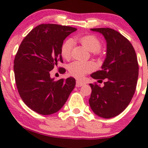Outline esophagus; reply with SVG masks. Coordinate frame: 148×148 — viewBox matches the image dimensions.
Returning a JSON list of instances; mask_svg holds the SVG:
<instances>
[{
  "mask_svg": "<svg viewBox=\"0 0 148 148\" xmlns=\"http://www.w3.org/2000/svg\"><path fill=\"white\" fill-rule=\"evenodd\" d=\"M85 84L84 82L82 81H80V80H77L76 81V86L77 87H80V86H83Z\"/></svg>",
  "mask_w": 148,
  "mask_h": 148,
  "instance_id": "esophagus-1",
  "label": "esophagus"
}]
</instances>
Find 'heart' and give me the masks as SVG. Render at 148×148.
Instances as JSON below:
<instances>
[{"instance_id":"heart-1","label":"heart","mask_w":148,"mask_h":148,"mask_svg":"<svg viewBox=\"0 0 148 148\" xmlns=\"http://www.w3.org/2000/svg\"><path fill=\"white\" fill-rule=\"evenodd\" d=\"M77 40L89 51L93 53H98L101 47V42L96 36L93 35H85L78 37ZM73 48V41L67 39L62 44L61 48V53L65 59H69L71 56ZM95 66L91 62H80L75 61L69 65V71L70 73L75 77L80 78L88 73L94 70Z\"/></svg>"}]
</instances>
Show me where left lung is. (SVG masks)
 I'll use <instances>...</instances> for the list:
<instances>
[{
  "label": "left lung",
  "mask_w": 148,
  "mask_h": 148,
  "mask_svg": "<svg viewBox=\"0 0 148 148\" xmlns=\"http://www.w3.org/2000/svg\"><path fill=\"white\" fill-rule=\"evenodd\" d=\"M107 42L106 58L101 70L93 73L95 79H105L104 86L89 84V105L95 114L104 119L119 115L129 105L136 90L138 64L134 48L127 39L112 28H93Z\"/></svg>",
  "instance_id": "8db88e82"
}]
</instances>
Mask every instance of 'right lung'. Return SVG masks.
Instances as JSON below:
<instances>
[{
  "label": "right lung",
  "instance_id": "obj_1",
  "mask_svg": "<svg viewBox=\"0 0 148 148\" xmlns=\"http://www.w3.org/2000/svg\"><path fill=\"white\" fill-rule=\"evenodd\" d=\"M77 30L57 24H41L23 40L14 62L15 81L21 98L29 108L39 114L60 111L75 86V78L54 80L50 71L63 62L61 48L64 39ZM64 73L66 70L61 68Z\"/></svg>",
  "mask_w": 148,
  "mask_h": 148
}]
</instances>
